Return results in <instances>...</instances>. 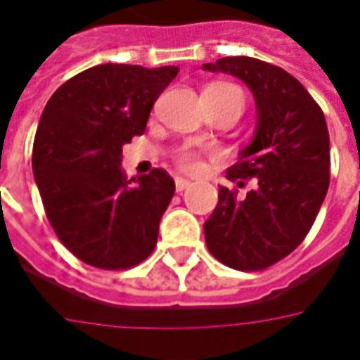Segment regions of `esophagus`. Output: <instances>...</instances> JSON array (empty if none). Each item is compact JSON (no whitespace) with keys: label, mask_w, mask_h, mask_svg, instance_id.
I'll use <instances>...</instances> for the list:
<instances>
[{"label":"esophagus","mask_w":360,"mask_h":360,"mask_svg":"<svg viewBox=\"0 0 360 360\" xmlns=\"http://www.w3.org/2000/svg\"><path fill=\"white\" fill-rule=\"evenodd\" d=\"M191 187H193V183H191V181L179 179V177L175 179V191H177V193H183V191H187V188Z\"/></svg>","instance_id":"esophagus-1"}]
</instances>
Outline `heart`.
<instances>
[{
  "mask_svg": "<svg viewBox=\"0 0 360 360\" xmlns=\"http://www.w3.org/2000/svg\"><path fill=\"white\" fill-rule=\"evenodd\" d=\"M206 95H214L221 101H233L236 105L242 106L244 110V95L238 87L231 84H212L206 87ZM175 164L181 172L185 173H198L202 169V154L194 148H183L175 154Z\"/></svg>",
  "mask_w": 360,
  "mask_h": 360,
  "instance_id": "obj_1",
  "label": "heart"
}]
</instances>
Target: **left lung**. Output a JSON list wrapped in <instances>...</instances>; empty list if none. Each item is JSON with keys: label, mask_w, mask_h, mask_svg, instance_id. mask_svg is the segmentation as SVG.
<instances>
[{"label": "left lung", "mask_w": 360, "mask_h": 360, "mask_svg": "<svg viewBox=\"0 0 360 360\" xmlns=\"http://www.w3.org/2000/svg\"><path fill=\"white\" fill-rule=\"evenodd\" d=\"M252 89L257 131L229 167L246 197L219 187L214 214L204 223L206 246L217 262L236 271H263L300 246L313 227L330 185V137L324 112L297 79L281 66L252 57L207 63Z\"/></svg>", "instance_id": "obj_1"}]
</instances>
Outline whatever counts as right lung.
<instances>
[{
	"label": "right lung",
	"mask_w": 360,
	"mask_h": 360,
	"mask_svg": "<svg viewBox=\"0 0 360 360\" xmlns=\"http://www.w3.org/2000/svg\"><path fill=\"white\" fill-rule=\"evenodd\" d=\"M177 72L98 65L65 82L45 105L32 150L36 185L58 240L91 267L124 271L154 252L175 183L154 167L133 185L120 162Z\"/></svg>",
	"instance_id": "obj_1"
}]
</instances>
